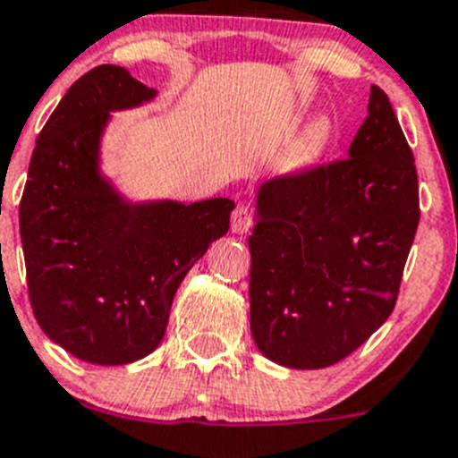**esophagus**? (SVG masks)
I'll return each instance as SVG.
<instances>
[{
	"label": "esophagus",
	"instance_id": "obj_1",
	"mask_svg": "<svg viewBox=\"0 0 458 458\" xmlns=\"http://www.w3.org/2000/svg\"><path fill=\"white\" fill-rule=\"evenodd\" d=\"M252 225V212L248 206H237L233 212V233L246 234Z\"/></svg>",
	"mask_w": 458,
	"mask_h": 458
}]
</instances>
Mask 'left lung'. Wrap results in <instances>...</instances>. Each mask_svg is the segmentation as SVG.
<instances>
[{"mask_svg": "<svg viewBox=\"0 0 458 458\" xmlns=\"http://www.w3.org/2000/svg\"><path fill=\"white\" fill-rule=\"evenodd\" d=\"M367 111L344 161L257 190L250 331L257 349L288 369L335 365L396 306L419 228V176L376 84Z\"/></svg>", "mask_w": 458, "mask_h": 458, "instance_id": "8db88e82", "label": "left lung"}]
</instances>
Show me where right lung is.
Listing matches in <instances>:
<instances>
[{"instance_id": "add662e5", "label": "right lung", "mask_w": 458, "mask_h": 458, "mask_svg": "<svg viewBox=\"0 0 458 458\" xmlns=\"http://www.w3.org/2000/svg\"><path fill=\"white\" fill-rule=\"evenodd\" d=\"M154 98L123 66H96L71 84L30 157L20 203L30 306L55 344L91 365L149 356L183 277L230 228V199L131 201L102 172L111 114Z\"/></svg>"}]
</instances>
